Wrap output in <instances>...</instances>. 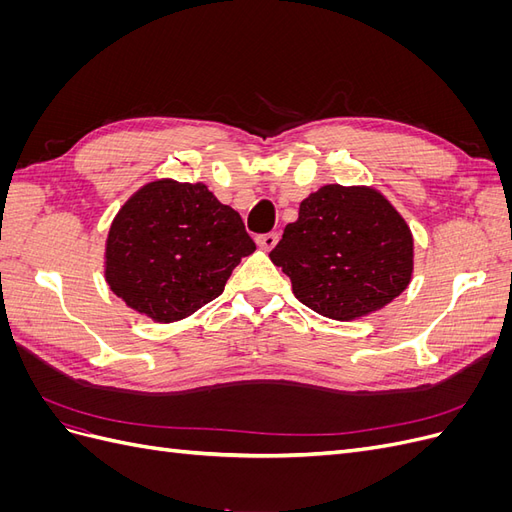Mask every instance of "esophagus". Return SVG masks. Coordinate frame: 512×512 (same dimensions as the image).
<instances>
[{
	"instance_id": "esophagus-1",
	"label": "esophagus",
	"mask_w": 512,
	"mask_h": 512,
	"mask_svg": "<svg viewBox=\"0 0 512 512\" xmlns=\"http://www.w3.org/2000/svg\"><path fill=\"white\" fill-rule=\"evenodd\" d=\"M277 241H280V237H277V232H265V235H258L256 237V243L260 250H273V247L277 245Z\"/></svg>"
}]
</instances>
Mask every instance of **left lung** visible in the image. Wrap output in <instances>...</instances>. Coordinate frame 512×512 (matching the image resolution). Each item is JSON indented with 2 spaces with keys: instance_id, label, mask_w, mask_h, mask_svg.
<instances>
[{
  "instance_id": "obj_1",
  "label": "left lung",
  "mask_w": 512,
  "mask_h": 512,
  "mask_svg": "<svg viewBox=\"0 0 512 512\" xmlns=\"http://www.w3.org/2000/svg\"><path fill=\"white\" fill-rule=\"evenodd\" d=\"M316 314L354 320L378 312L412 280L414 241L397 209L365 185H324L299 207L269 254Z\"/></svg>"
}]
</instances>
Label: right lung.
Here are the masks:
<instances>
[{"label": "right lung", "instance_id": "add662e5", "mask_svg": "<svg viewBox=\"0 0 512 512\" xmlns=\"http://www.w3.org/2000/svg\"><path fill=\"white\" fill-rule=\"evenodd\" d=\"M254 250L241 215L205 183L158 179L115 215L104 277L134 312L175 322L218 299L232 269Z\"/></svg>", "mask_w": 512, "mask_h": 512}]
</instances>
